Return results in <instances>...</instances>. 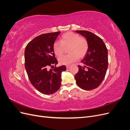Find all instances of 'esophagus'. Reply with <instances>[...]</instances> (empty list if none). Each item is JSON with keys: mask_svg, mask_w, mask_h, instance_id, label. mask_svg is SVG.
I'll return each mask as SVG.
<instances>
[{"mask_svg": "<svg viewBox=\"0 0 130 130\" xmlns=\"http://www.w3.org/2000/svg\"><path fill=\"white\" fill-rule=\"evenodd\" d=\"M70 65H67V66H66V68H69L70 67Z\"/></svg>", "mask_w": 130, "mask_h": 130, "instance_id": "34e87169", "label": "esophagus"}]
</instances>
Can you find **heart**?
Returning a JSON list of instances; mask_svg holds the SVG:
<instances>
[{"mask_svg":"<svg viewBox=\"0 0 130 130\" xmlns=\"http://www.w3.org/2000/svg\"><path fill=\"white\" fill-rule=\"evenodd\" d=\"M69 46L68 55H63L58 58L60 63L68 65L75 62L78 57H84L87 54L89 45L86 39L81 37L80 35L72 32H68L63 34L60 39V42H55L53 44V50L55 54L60 56L63 54L64 47Z\"/></svg>","mask_w":130,"mask_h":130,"instance_id":"heart-1","label":"heart"}]
</instances>
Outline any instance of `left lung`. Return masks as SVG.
<instances>
[{"instance_id":"left-lung-1","label":"left lung","mask_w":130,"mask_h":130,"mask_svg":"<svg viewBox=\"0 0 130 130\" xmlns=\"http://www.w3.org/2000/svg\"><path fill=\"white\" fill-rule=\"evenodd\" d=\"M75 32L87 40L88 52L78 66V72L75 75L76 84L82 89L97 88L104 80L108 68V51L104 41L93 33L85 30Z\"/></svg>"}]
</instances>
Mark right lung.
Masks as SVG:
<instances>
[{"label":"right lung","instance_id":"obj_1","mask_svg":"<svg viewBox=\"0 0 130 130\" xmlns=\"http://www.w3.org/2000/svg\"><path fill=\"white\" fill-rule=\"evenodd\" d=\"M60 31L42 34L34 38L25 49V67L30 81L39 92L45 95L56 92L61 85V73L65 66L56 67L53 44ZM56 66L49 70V66Z\"/></svg>","mask_w":130,"mask_h":130}]
</instances>
